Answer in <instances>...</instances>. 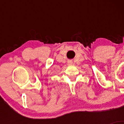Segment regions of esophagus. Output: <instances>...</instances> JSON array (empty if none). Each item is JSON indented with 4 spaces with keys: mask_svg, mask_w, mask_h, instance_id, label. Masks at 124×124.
I'll use <instances>...</instances> for the list:
<instances>
[{
    "mask_svg": "<svg viewBox=\"0 0 124 124\" xmlns=\"http://www.w3.org/2000/svg\"><path fill=\"white\" fill-rule=\"evenodd\" d=\"M72 63H73V62H72L71 61H68V65H72Z\"/></svg>",
    "mask_w": 124,
    "mask_h": 124,
    "instance_id": "obj_1",
    "label": "esophagus"
}]
</instances>
